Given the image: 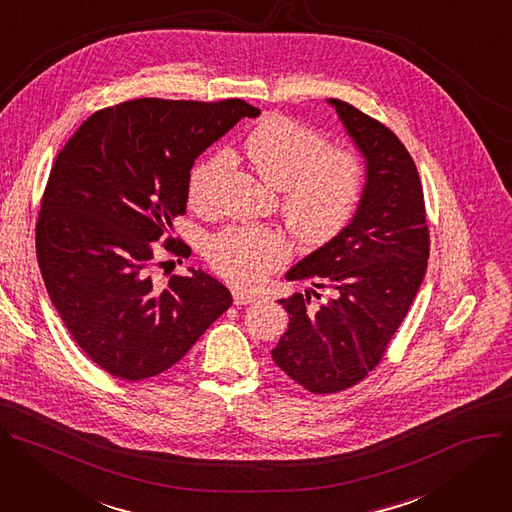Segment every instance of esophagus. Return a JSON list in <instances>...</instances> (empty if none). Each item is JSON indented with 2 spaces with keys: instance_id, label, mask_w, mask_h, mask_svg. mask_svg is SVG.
<instances>
[{
  "instance_id": "1",
  "label": "esophagus",
  "mask_w": 512,
  "mask_h": 512,
  "mask_svg": "<svg viewBox=\"0 0 512 512\" xmlns=\"http://www.w3.org/2000/svg\"><path fill=\"white\" fill-rule=\"evenodd\" d=\"M232 295H234V303H236V305H250V303L256 301V295L246 293V291H242V289H234Z\"/></svg>"
}]
</instances>
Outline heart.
<instances>
[{
	"label": "heart",
	"instance_id": "b5f03b06",
	"mask_svg": "<svg viewBox=\"0 0 512 512\" xmlns=\"http://www.w3.org/2000/svg\"><path fill=\"white\" fill-rule=\"evenodd\" d=\"M244 154L256 175L280 191V211L305 246L319 248L354 217L366 181L362 156L352 148L329 146V138L293 118L268 116L244 140ZM230 158L213 152L199 160L189 177V203L207 209ZM280 230L236 225L209 238L205 256L225 280L254 287L289 258Z\"/></svg>",
	"mask_w": 512,
	"mask_h": 512
}]
</instances>
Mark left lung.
I'll return each instance as SVG.
<instances>
[{"mask_svg":"<svg viewBox=\"0 0 512 512\" xmlns=\"http://www.w3.org/2000/svg\"><path fill=\"white\" fill-rule=\"evenodd\" d=\"M366 158V185L344 232L287 272L330 297L310 307L311 289L278 303L289 329L272 350L276 366L313 394L364 380L382 360L423 282L429 227L423 185L405 148L358 107L329 99Z\"/></svg>","mask_w":512,"mask_h":512,"instance_id":"1","label":"left lung"}]
</instances>
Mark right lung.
Masks as SVG:
<instances>
[{"mask_svg":"<svg viewBox=\"0 0 512 512\" xmlns=\"http://www.w3.org/2000/svg\"><path fill=\"white\" fill-rule=\"evenodd\" d=\"M260 109L242 99L144 97L89 116L56 156L36 221V256L48 297L77 346L122 380L175 366L232 305L203 270L154 280L156 244L187 209L195 158ZM175 266V262H173Z\"/></svg>","mask_w":512,"mask_h":512,"instance_id":"1","label":"right lung"}]
</instances>
